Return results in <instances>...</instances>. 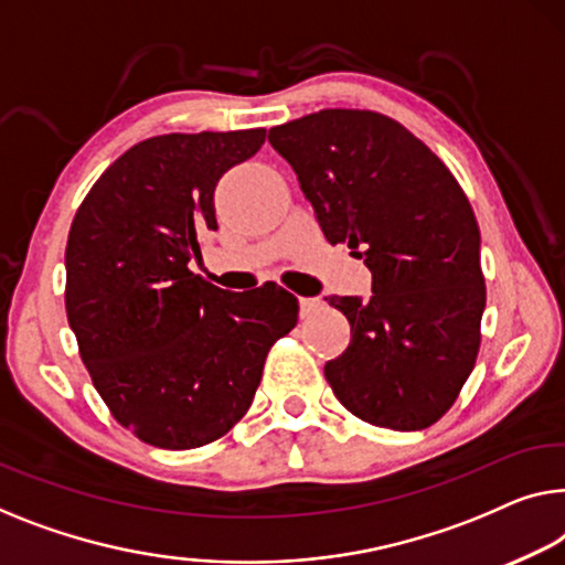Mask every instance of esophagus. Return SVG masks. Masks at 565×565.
<instances>
[{
	"instance_id": "esophagus-1",
	"label": "esophagus",
	"mask_w": 565,
	"mask_h": 565,
	"mask_svg": "<svg viewBox=\"0 0 565 565\" xmlns=\"http://www.w3.org/2000/svg\"><path fill=\"white\" fill-rule=\"evenodd\" d=\"M317 309H322V301H319V299H299V315L301 317H311Z\"/></svg>"
}]
</instances>
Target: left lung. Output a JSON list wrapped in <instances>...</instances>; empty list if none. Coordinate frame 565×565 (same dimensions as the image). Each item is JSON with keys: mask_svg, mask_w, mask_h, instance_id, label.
I'll return each instance as SVG.
<instances>
[{"mask_svg": "<svg viewBox=\"0 0 565 565\" xmlns=\"http://www.w3.org/2000/svg\"><path fill=\"white\" fill-rule=\"evenodd\" d=\"M324 238L348 243L373 297H330L350 344L324 365L352 416L393 431L436 424L459 398L482 344L487 301L479 225L439 157L391 116L324 108L274 126Z\"/></svg>", "mask_w": 565, "mask_h": 565, "instance_id": "left-lung-1", "label": "left lung"}]
</instances>
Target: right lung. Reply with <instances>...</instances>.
<instances>
[{"label":"right lung","instance_id":"add662e5","mask_svg":"<svg viewBox=\"0 0 565 565\" xmlns=\"http://www.w3.org/2000/svg\"><path fill=\"white\" fill-rule=\"evenodd\" d=\"M266 129L162 134L98 177L65 246V311L111 416L159 449H198L254 403L268 350L297 324L276 284L231 294L190 271L217 231L215 184Z\"/></svg>","mask_w":565,"mask_h":565}]
</instances>
